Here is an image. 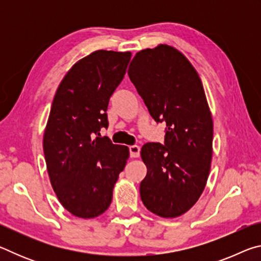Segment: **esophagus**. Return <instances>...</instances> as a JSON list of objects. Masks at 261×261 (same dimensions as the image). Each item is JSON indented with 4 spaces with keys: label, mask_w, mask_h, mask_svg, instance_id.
Returning <instances> with one entry per match:
<instances>
[{
    "label": "esophagus",
    "mask_w": 261,
    "mask_h": 261,
    "mask_svg": "<svg viewBox=\"0 0 261 261\" xmlns=\"http://www.w3.org/2000/svg\"><path fill=\"white\" fill-rule=\"evenodd\" d=\"M129 152L131 158H138L140 155V147L138 145H132L129 147Z\"/></svg>",
    "instance_id": "esophagus-1"
}]
</instances>
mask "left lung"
I'll return each mask as SVG.
<instances>
[{
  "label": "left lung",
  "instance_id": "left-lung-1",
  "mask_svg": "<svg viewBox=\"0 0 261 261\" xmlns=\"http://www.w3.org/2000/svg\"><path fill=\"white\" fill-rule=\"evenodd\" d=\"M127 74L154 121L167 124L163 145L141 148V200L152 213L176 218L199 199L211 169L213 121L204 87L187 57L167 45L137 53Z\"/></svg>",
  "mask_w": 261,
  "mask_h": 261
}]
</instances>
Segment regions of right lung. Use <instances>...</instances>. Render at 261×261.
<instances>
[{"label":"right lung","mask_w":261,"mask_h":261,"mask_svg":"<svg viewBox=\"0 0 261 261\" xmlns=\"http://www.w3.org/2000/svg\"><path fill=\"white\" fill-rule=\"evenodd\" d=\"M131 53L96 50L78 61L61 82L43 135L48 175L57 198L74 216L92 219L108 208L129 148L113 144L109 99L126 72Z\"/></svg>","instance_id":"1"}]
</instances>
